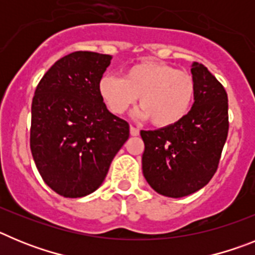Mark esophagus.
Returning <instances> with one entry per match:
<instances>
[{
  "instance_id": "esophagus-1",
  "label": "esophagus",
  "mask_w": 255,
  "mask_h": 255,
  "mask_svg": "<svg viewBox=\"0 0 255 255\" xmlns=\"http://www.w3.org/2000/svg\"><path fill=\"white\" fill-rule=\"evenodd\" d=\"M130 134H131L132 136H138V135H139V129H138V128H135V126L130 125Z\"/></svg>"
}]
</instances>
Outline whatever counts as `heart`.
Listing matches in <instances>:
<instances>
[{"label":"heart","mask_w":255,"mask_h":255,"mask_svg":"<svg viewBox=\"0 0 255 255\" xmlns=\"http://www.w3.org/2000/svg\"><path fill=\"white\" fill-rule=\"evenodd\" d=\"M98 93L106 107L124 115L136 103L140 119H149L157 128H167L181 121L191 107L195 94L194 78L159 61L147 60L129 66L123 78L105 74L98 83Z\"/></svg>","instance_id":"heart-1"}]
</instances>
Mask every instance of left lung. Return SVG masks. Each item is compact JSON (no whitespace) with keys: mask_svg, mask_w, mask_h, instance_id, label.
<instances>
[{"mask_svg":"<svg viewBox=\"0 0 255 255\" xmlns=\"http://www.w3.org/2000/svg\"><path fill=\"white\" fill-rule=\"evenodd\" d=\"M194 105L181 121L141 130L145 180L158 194L181 198L206 186L218 168L229 134V101L224 85L194 62Z\"/></svg>","mask_w":255,"mask_h":255,"instance_id":"obj_1","label":"left lung"}]
</instances>
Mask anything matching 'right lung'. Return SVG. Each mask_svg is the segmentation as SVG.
<instances>
[{
	"mask_svg": "<svg viewBox=\"0 0 255 255\" xmlns=\"http://www.w3.org/2000/svg\"><path fill=\"white\" fill-rule=\"evenodd\" d=\"M111 58L73 52L52 65L33 97L31 154L44 182L65 198L100 188L129 139V124L108 111L98 93Z\"/></svg>",
	"mask_w": 255,
	"mask_h": 255,
	"instance_id": "right-lung-1",
	"label": "right lung"
}]
</instances>
